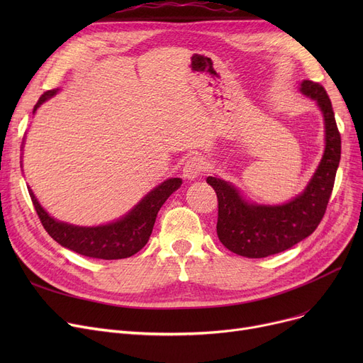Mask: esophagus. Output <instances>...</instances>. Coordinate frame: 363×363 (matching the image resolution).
<instances>
[{"label": "esophagus", "instance_id": "obj_1", "mask_svg": "<svg viewBox=\"0 0 363 363\" xmlns=\"http://www.w3.org/2000/svg\"><path fill=\"white\" fill-rule=\"evenodd\" d=\"M203 169H204V163H203V160H201L199 156L189 157V159L185 162L184 169H182L184 178H185V179H189V181L197 179V178L201 175Z\"/></svg>", "mask_w": 363, "mask_h": 363}]
</instances>
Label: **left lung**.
I'll use <instances>...</instances> for the list:
<instances>
[{
    "instance_id": "obj_1",
    "label": "left lung",
    "mask_w": 363,
    "mask_h": 363,
    "mask_svg": "<svg viewBox=\"0 0 363 363\" xmlns=\"http://www.w3.org/2000/svg\"><path fill=\"white\" fill-rule=\"evenodd\" d=\"M300 91L316 101L325 123V151L301 194L279 206L255 204L245 201L231 182L215 177L206 179L218 196V237L235 255L259 259L291 249L309 237L325 215L340 163L341 137L325 88L303 81Z\"/></svg>"
}]
</instances>
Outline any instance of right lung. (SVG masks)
I'll return each mask as SVG.
<instances>
[{
	"instance_id": "right-lung-1",
	"label": "right lung",
	"mask_w": 363,
	"mask_h": 363,
	"mask_svg": "<svg viewBox=\"0 0 363 363\" xmlns=\"http://www.w3.org/2000/svg\"><path fill=\"white\" fill-rule=\"evenodd\" d=\"M57 91L59 89L45 91L40 97V101L36 103L33 111L55 95ZM181 184V178L166 179L150 191L128 215L116 222L100 226H74L55 220L38 203L32 189H28L38 218L52 240L66 249L86 257L116 260L130 257L147 244L160 207L172 193L177 191Z\"/></svg>"
}]
</instances>
